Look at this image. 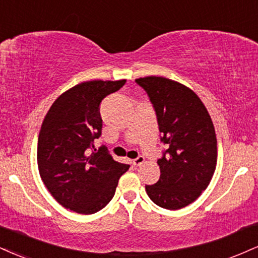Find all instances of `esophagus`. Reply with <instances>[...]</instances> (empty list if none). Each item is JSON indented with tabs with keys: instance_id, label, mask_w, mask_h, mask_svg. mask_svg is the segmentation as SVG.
<instances>
[{
	"instance_id": "34e87169",
	"label": "esophagus",
	"mask_w": 258,
	"mask_h": 258,
	"mask_svg": "<svg viewBox=\"0 0 258 258\" xmlns=\"http://www.w3.org/2000/svg\"><path fill=\"white\" fill-rule=\"evenodd\" d=\"M143 162H144V156H138V157H136L135 160H132V164L135 167L141 166Z\"/></svg>"
}]
</instances>
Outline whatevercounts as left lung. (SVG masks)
<instances>
[{"instance_id": "1", "label": "left lung", "mask_w": 258, "mask_h": 258, "mask_svg": "<svg viewBox=\"0 0 258 258\" xmlns=\"http://www.w3.org/2000/svg\"><path fill=\"white\" fill-rule=\"evenodd\" d=\"M136 83L147 92L166 145L160 179L145 185L148 196L164 209H181L196 201L209 185L218 159L215 128L200 97L182 84L162 77H145Z\"/></svg>"}]
</instances>
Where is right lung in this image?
I'll list each match as a JSON object with an SVG mask.
<instances>
[{"label": "right lung", "instance_id": "add662e5", "mask_svg": "<svg viewBox=\"0 0 258 258\" xmlns=\"http://www.w3.org/2000/svg\"><path fill=\"white\" fill-rule=\"evenodd\" d=\"M117 82H85L62 94L43 121L37 145L40 178L62 207L95 214L114 197L120 176L130 164L113 160L107 147L96 151L102 135V101L125 85Z\"/></svg>", "mask_w": 258, "mask_h": 258}]
</instances>
